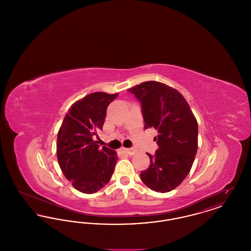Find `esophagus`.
<instances>
[{
    "label": "esophagus",
    "mask_w": 251,
    "mask_h": 251,
    "mask_svg": "<svg viewBox=\"0 0 251 251\" xmlns=\"http://www.w3.org/2000/svg\"><path fill=\"white\" fill-rule=\"evenodd\" d=\"M121 151L128 154V155H133L137 152V151L135 149H122Z\"/></svg>",
    "instance_id": "34e87169"
}]
</instances>
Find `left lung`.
I'll return each instance as SVG.
<instances>
[{
    "label": "left lung",
    "mask_w": 251,
    "mask_h": 251,
    "mask_svg": "<svg viewBox=\"0 0 251 251\" xmlns=\"http://www.w3.org/2000/svg\"><path fill=\"white\" fill-rule=\"evenodd\" d=\"M128 91L141 102L144 128L158 131L159 149L153 156L147 153L151 163L140 178L153 191H171L191 170L198 151L197 120L183 96L167 84L149 81Z\"/></svg>",
    "instance_id": "8db88e82"
}]
</instances>
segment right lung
I'll return each mask as SVG.
<instances>
[{
  "label": "right lung",
  "instance_id": "right-lung-1",
  "mask_svg": "<svg viewBox=\"0 0 251 251\" xmlns=\"http://www.w3.org/2000/svg\"><path fill=\"white\" fill-rule=\"evenodd\" d=\"M116 94L95 92L73 103L57 134L56 154L60 168L72 186L84 194L103 188L111 179L118 154L93 140L102 130L108 105Z\"/></svg>",
  "mask_w": 251,
  "mask_h": 251
}]
</instances>
